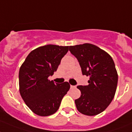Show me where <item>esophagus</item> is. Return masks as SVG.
<instances>
[{"label": "esophagus", "instance_id": "34e87169", "mask_svg": "<svg viewBox=\"0 0 132 132\" xmlns=\"http://www.w3.org/2000/svg\"><path fill=\"white\" fill-rule=\"evenodd\" d=\"M70 88H71V89H73V88H76V86H71V85Z\"/></svg>", "mask_w": 132, "mask_h": 132}]
</instances>
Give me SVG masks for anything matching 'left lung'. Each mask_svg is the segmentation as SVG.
<instances>
[{
	"label": "left lung",
	"instance_id": "1",
	"mask_svg": "<svg viewBox=\"0 0 132 132\" xmlns=\"http://www.w3.org/2000/svg\"><path fill=\"white\" fill-rule=\"evenodd\" d=\"M83 75L89 77L88 86H78L81 96L75 100L77 109L84 115L102 113L111 103L117 89L118 75L113 59L106 52L89 43L70 46Z\"/></svg>",
	"mask_w": 132,
	"mask_h": 132
}]
</instances>
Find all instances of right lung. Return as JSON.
I'll list each match as a JSON object with an SVG mask.
<instances>
[{
  "mask_svg": "<svg viewBox=\"0 0 132 132\" xmlns=\"http://www.w3.org/2000/svg\"><path fill=\"white\" fill-rule=\"evenodd\" d=\"M69 48L53 44L40 46L31 51L21 66L19 92L26 105L35 114L46 117L56 113L69 90L67 81L57 84L48 79Z\"/></svg>",
  "mask_w": 132,
  "mask_h": 132,
  "instance_id": "right-lung-1",
  "label": "right lung"
}]
</instances>
